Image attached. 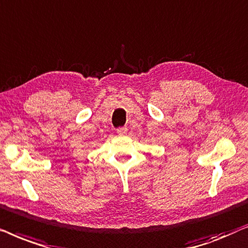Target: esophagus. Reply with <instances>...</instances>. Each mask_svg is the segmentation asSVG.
Instances as JSON below:
<instances>
[{
    "label": "esophagus",
    "instance_id": "esophagus-1",
    "mask_svg": "<svg viewBox=\"0 0 248 248\" xmlns=\"http://www.w3.org/2000/svg\"><path fill=\"white\" fill-rule=\"evenodd\" d=\"M117 133H118L119 135H126V134L128 133V128H127V127H120V128H118Z\"/></svg>",
    "mask_w": 248,
    "mask_h": 248
}]
</instances>
